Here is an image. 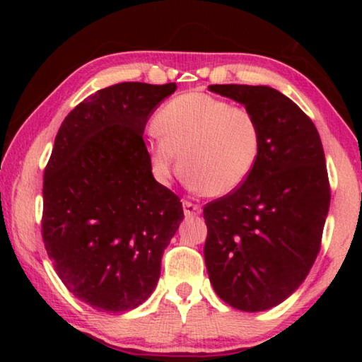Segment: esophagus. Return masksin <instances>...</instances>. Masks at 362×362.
Wrapping results in <instances>:
<instances>
[{
  "label": "esophagus",
  "mask_w": 362,
  "mask_h": 362,
  "mask_svg": "<svg viewBox=\"0 0 362 362\" xmlns=\"http://www.w3.org/2000/svg\"><path fill=\"white\" fill-rule=\"evenodd\" d=\"M183 212H185V217H196L201 214V206L194 204L192 201H183Z\"/></svg>",
  "instance_id": "1"
}]
</instances>
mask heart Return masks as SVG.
<instances>
[{
	"label": "heart",
	"mask_w": 362,
	"mask_h": 362,
	"mask_svg": "<svg viewBox=\"0 0 362 362\" xmlns=\"http://www.w3.org/2000/svg\"><path fill=\"white\" fill-rule=\"evenodd\" d=\"M158 136L150 140L153 173L168 182L177 168L193 188L223 196L240 188L260 155L262 132L246 107L206 93H185L170 99L153 119Z\"/></svg>",
	"instance_id": "obj_1"
}]
</instances>
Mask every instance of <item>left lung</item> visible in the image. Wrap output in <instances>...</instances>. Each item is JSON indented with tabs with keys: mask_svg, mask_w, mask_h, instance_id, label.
<instances>
[{
	"mask_svg": "<svg viewBox=\"0 0 362 362\" xmlns=\"http://www.w3.org/2000/svg\"><path fill=\"white\" fill-rule=\"evenodd\" d=\"M243 103L262 132L247 180L204 206V260L217 296L243 311L279 305L303 283L321 249L330 185L316 126L268 86L212 84Z\"/></svg>",
	"mask_w": 362,
	"mask_h": 362,
	"instance_id": "8db88e82",
	"label": "left lung"
}]
</instances>
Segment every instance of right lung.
Instances as JSON below:
<instances>
[{
  "label": "right lung",
  "instance_id": "right-lung-1",
  "mask_svg": "<svg viewBox=\"0 0 362 362\" xmlns=\"http://www.w3.org/2000/svg\"><path fill=\"white\" fill-rule=\"evenodd\" d=\"M177 89L121 83L71 110L42 182L41 235L59 278L99 311L122 313L155 289L180 198L151 174L145 124Z\"/></svg>",
  "mask_w": 362,
  "mask_h": 362
}]
</instances>
